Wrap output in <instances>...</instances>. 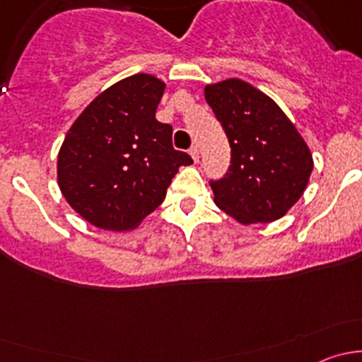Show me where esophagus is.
<instances>
[{
	"instance_id": "obj_1",
	"label": "esophagus",
	"mask_w": 362,
	"mask_h": 362,
	"mask_svg": "<svg viewBox=\"0 0 362 362\" xmlns=\"http://www.w3.org/2000/svg\"><path fill=\"white\" fill-rule=\"evenodd\" d=\"M191 156H192V159H194V163H198V160H199V148H198V145L191 147Z\"/></svg>"
}]
</instances>
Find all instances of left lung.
<instances>
[{"label": "left lung", "instance_id": "8db88e82", "mask_svg": "<svg viewBox=\"0 0 362 362\" xmlns=\"http://www.w3.org/2000/svg\"><path fill=\"white\" fill-rule=\"evenodd\" d=\"M224 127L231 164L210 180L215 204L242 224L272 222L301 198L313 170L308 145L279 105L240 78L204 87Z\"/></svg>", "mask_w": 362, "mask_h": 362}]
</instances>
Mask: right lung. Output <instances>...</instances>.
<instances>
[{
	"mask_svg": "<svg viewBox=\"0 0 362 362\" xmlns=\"http://www.w3.org/2000/svg\"><path fill=\"white\" fill-rule=\"evenodd\" d=\"M164 82L147 73L113 83L80 113L57 156L69 206L108 231L134 229L166 198L191 156L175 151L173 127L156 119Z\"/></svg>",
	"mask_w": 362,
	"mask_h": 362,
	"instance_id": "right-lung-1",
	"label": "right lung"
}]
</instances>
